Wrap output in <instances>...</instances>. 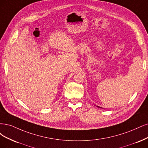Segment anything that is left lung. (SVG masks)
Listing matches in <instances>:
<instances>
[{
    "mask_svg": "<svg viewBox=\"0 0 148 148\" xmlns=\"http://www.w3.org/2000/svg\"><path fill=\"white\" fill-rule=\"evenodd\" d=\"M97 107H98V108H101V107H99V106H97Z\"/></svg>",
    "mask_w": 148,
    "mask_h": 148,
    "instance_id": "obj_1",
    "label": "left lung"
}]
</instances>
